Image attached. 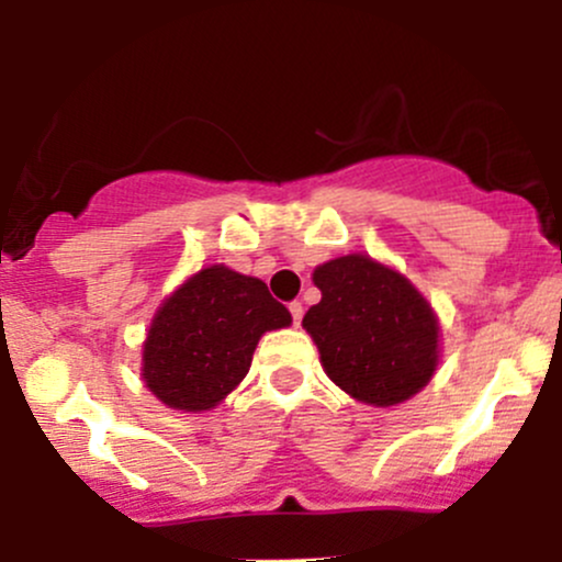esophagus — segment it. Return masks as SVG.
Wrapping results in <instances>:
<instances>
[{
  "mask_svg": "<svg viewBox=\"0 0 562 562\" xmlns=\"http://www.w3.org/2000/svg\"><path fill=\"white\" fill-rule=\"evenodd\" d=\"M288 310H291L293 325H299L301 317H304V306H301V301H291V304H288Z\"/></svg>",
  "mask_w": 562,
  "mask_h": 562,
  "instance_id": "1",
  "label": "esophagus"
}]
</instances>
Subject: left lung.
Here are the masks:
<instances>
[{
  "label": "left lung",
  "mask_w": 562,
  "mask_h": 562,
  "mask_svg": "<svg viewBox=\"0 0 562 562\" xmlns=\"http://www.w3.org/2000/svg\"><path fill=\"white\" fill-rule=\"evenodd\" d=\"M323 299L304 314L325 373L355 400L405 403L437 368L440 325L408 277L351 252L314 269Z\"/></svg>",
  "instance_id": "left-lung-1"
}]
</instances>
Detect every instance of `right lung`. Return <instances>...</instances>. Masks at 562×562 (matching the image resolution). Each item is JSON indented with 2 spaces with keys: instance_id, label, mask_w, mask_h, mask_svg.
I'll use <instances>...</instances> for the list:
<instances>
[{
  "instance_id": "add662e5",
  "label": "right lung",
  "mask_w": 562,
  "mask_h": 562,
  "mask_svg": "<svg viewBox=\"0 0 562 562\" xmlns=\"http://www.w3.org/2000/svg\"><path fill=\"white\" fill-rule=\"evenodd\" d=\"M291 323L267 282L221 263L196 271L154 314L146 386L176 411H211L248 375L258 338Z\"/></svg>"
}]
</instances>
